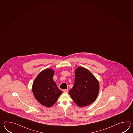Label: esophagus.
I'll return each instance as SVG.
<instances>
[{
	"mask_svg": "<svg viewBox=\"0 0 133 133\" xmlns=\"http://www.w3.org/2000/svg\"><path fill=\"white\" fill-rule=\"evenodd\" d=\"M63 92H68V89H64V90H63Z\"/></svg>",
	"mask_w": 133,
	"mask_h": 133,
	"instance_id": "1",
	"label": "esophagus"
}]
</instances>
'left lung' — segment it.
Masks as SVG:
<instances>
[{
  "mask_svg": "<svg viewBox=\"0 0 133 133\" xmlns=\"http://www.w3.org/2000/svg\"><path fill=\"white\" fill-rule=\"evenodd\" d=\"M99 92L98 80L88 69L79 67L75 72V82L69 94L74 103L79 107L92 103Z\"/></svg>",
  "mask_w": 133,
  "mask_h": 133,
  "instance_id": "1",
  "label": "left lung"
}]
</instances>
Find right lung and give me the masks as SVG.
<instances>
[{"label": "right lung", "mask_w": 133, "mask_h": 133, "mask_svg": "<svg viewBox=\"0 0 133 133\" xmlns=\"http://www.w3.org/2000/svg\"><path fill=\"white\" fill-rule=\"evenodd\" d=\"M54 71L46 69L41 71L33 83V94L42 105L50 107L58 100L62 91L59 90L53 80Z\"/></svg>", "instance_id": "right-lung-1"}]
</instances>
